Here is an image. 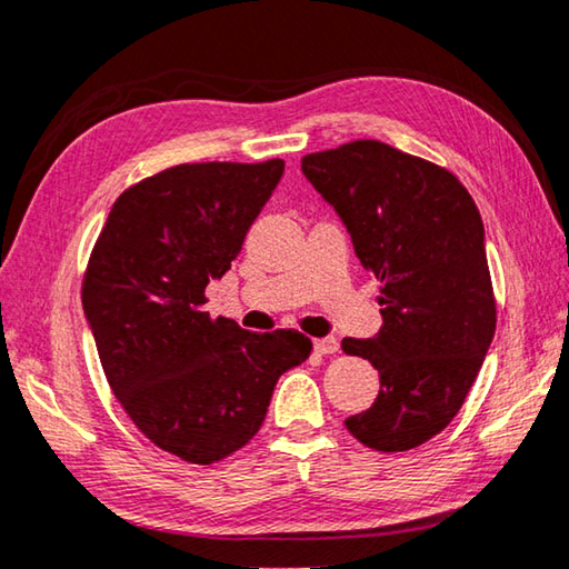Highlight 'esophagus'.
<instances>
[{
  "instance_id": "34e87169",
  "label": "esophagus",
  "mask_w": 569,
  "mask_h": 569,
  "mask_svg": "<svg viewBox=\"0 0 569 569\" xmlns=\"http://www.w3.org/2000/svg\"><path fill=\"white\" fill-rule=\"evenodd\" d=\"M312 346H315V352H318V356H335V352L340 350V342L335 338H318L312 342Z\"/></svg>"
}]
</instances>
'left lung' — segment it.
<instances>
[{
  "instance_id": "obj_1",
  "label": "left lung",
  "mask_w": 569,
  "mask_h": 569,
  "mask_svg": "<svg viewBox=\"0 0 569 569\" xmlns=\"http://www.w3.org/2000/svg\"><path fill=\"white\" fill-rule=\"evenodd\" d=\"M380 282L383 328L342 340L380 376L376 403L346 426L376 451H408L459 413L497 330L477 203L451 171L380 141L302 158Z\"/></svg>"
}]
</instances>
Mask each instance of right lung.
Listing matches in <instances>:
<instances>
[{
	"label": "right lung",
	"mask_w": 569,
	"mask_h": 569,
	"mask_svg": "<svg viewBox=\"0 0 569 569\" xmlns=\"http://www.w3.org/2000/svg\"><path fill=\"white\" fill-rule=\"evenodd\" d=\"M284 161L181 163L116 199L82 279V310L118 403L146 439L209 467L249 443L284 370L310 358L297 330L249 332L203 310Z\"/></svg>",
	"instance_id": "right-lung-1"
}]
</instances>
